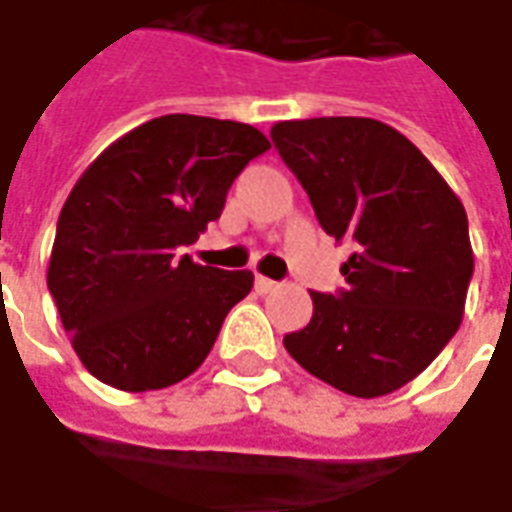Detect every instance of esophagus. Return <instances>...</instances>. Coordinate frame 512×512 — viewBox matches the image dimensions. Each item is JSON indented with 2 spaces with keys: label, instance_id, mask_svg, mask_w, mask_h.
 <instances>
[{
  "label": "esophagus",
  "instance_id": "34e87169",
  "mask_svg": "<svg viewBox=\"0 0 512 512\" xmlns=\"http://www.w3.org/2000/svg\"><path fill=\"white\" fill-rule=\"evenodd\" d=\"M255 285L260 294H269V291H274V288H277V283H274V280H269V277H263V274H257Z\"/></svg>",
  "mask_w": 512,
  "mask_h": 512
}]
</instances>
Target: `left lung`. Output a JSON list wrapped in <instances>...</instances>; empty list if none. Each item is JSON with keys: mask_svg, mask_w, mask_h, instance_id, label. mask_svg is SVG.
<instances>
[{"mask_svg": "<svg viewBox=\"0 0 512 512\" xmlns=\"http://www.w3.org/2000/svg\"><path fill=\"white\" fill-rule=\"evenodd\" d=\"M322 229L356 252L347 288L311 291L314 316L283 339L291 358L356 398L389 395L420 375L457 333L474 274L457 193L401 131L370 117L271 125Z\"/></svg>", "mask_w": 512, "mask_h": 512, "instance_id": "left-lung-1", "label": "left lung"}]
</instances>
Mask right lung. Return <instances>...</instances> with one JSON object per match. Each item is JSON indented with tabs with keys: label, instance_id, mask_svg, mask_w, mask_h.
Segmentation results:
<instances>
[{
	"label": "right lung",
	"instance_id": "obj_1",
	"mask_svg": "<svg viewBox=\"0 0 512 512\" xmlns=\"http://www.w3.org/2000/svg\"><path fill=\"white\" fill-rule=\"evenodd\" d=\"M255 125L165 114L97 156L66 198L47 285L83 367L125 392L179 384L255 283L176 255L221 218L232 182L269 151Z\"/></svg>",
	"mask_w": 512,
	"mask_h": 512
}]
</instances>
